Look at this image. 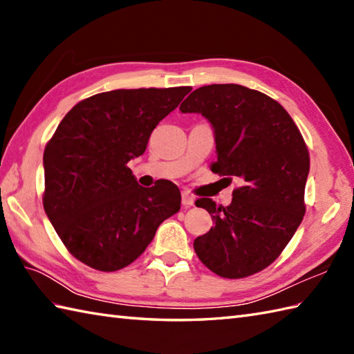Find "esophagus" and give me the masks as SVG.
Returning <instances> with one entry per match:
<instances>
[{
  "instance_id": "esophagus-1",
  "label": "esophagus",
  "mask_w": 354,
  "mask_h": 354,
  "mask_svg": "<svg viewBox=\"0 0 354 354\" xmlns=\"http://www.w3.org/2000/svg\"><path fill=\"white\" fill-rule=\"evenodd\" d=\"M194 204V198L189 192H183V205L185 207H192Z\"/></svg>"
}]
</instances>
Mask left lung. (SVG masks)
I'll return each instance as SVG.
<instances>
[{"label":"left lung","mask_w":354,"mask_h":354,"mask_svg":"<svg viewBox=\"0 0 354 354\" xmlns=\"http://www.w3.org/2000/svg\"><path fill=\"white\" fill-rule=\"evenodd\" d=\"M179 109L208 118L217 150L212 170L242 184L228 207L194 202L214 223L194 240V251L219 277L257 274L278 259L306 213L310 158L303 135L280 103L242 85L201 86Z\"/></svg>","instance_id":"left-lung-1"}]
</instances>
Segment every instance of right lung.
<instances>
[{"label": "right lung", "instance_id": "right-lung-1", "mask_svg": "<svg viewBox=\"0 0 354 354\" xmlns=\"http://www.w3.org/2000/svg\"><path fill=\"white\" fill-rule=\"evenodd\" d=\"M190 86L114 89L79 102L44 150V209L84 265L114 272L131 265L158 227L179 212L181 193L161 179L138 185L127 167Z\"/></svg>", "mask_w": 354, "mask_h": 354}]
</instances>
